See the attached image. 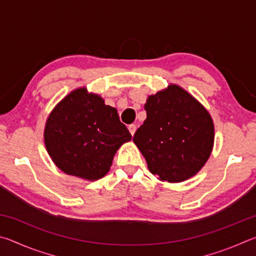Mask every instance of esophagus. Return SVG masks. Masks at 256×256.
<instances>
[{"label":"esophagus","instance_id":"esophagus-1","mask_svg":"<svg viewBox=\"0 0 256 256\" xmlns=\"http://www.w3.org/2000/svg\"><path fill=\"white\" fill-rule=\"evenodd\" d=\"M128 131H130V133H131V136H134V133H136V126L134 124H131V125H128Z\"/></svg>","mask_w":256,"mask_h":256}]
</instances>
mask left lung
I'll return each mask as SVG.
<instances>
[{
  "instance_id": "left-lung-1",
  "label": "left lung",
  "mask_w": 256,
  "mask_h": 256,
  "mask_svg": "<svg viewBox=\"0 0 256 256\" xmlns=\"http://www.w3.org/2000/svg\"><path fill=\"white\" fill-rule=\"evenodd\" d=\"M133 142L158 180L180 183L202 170L212 152L214 124L202 104L178 84L150 94Z\"/></svg>"
}]
</instances>
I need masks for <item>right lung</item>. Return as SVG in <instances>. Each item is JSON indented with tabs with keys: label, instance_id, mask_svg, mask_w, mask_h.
<instances>
[{
	"label": "right lung",
	"instance_id": "1",
	"mask_svg": "<svg viewBox=\"0 0 256 256\" xmlns=\"http://www.w3.org/2000/svg\"><path fill=\"white\" fill-rule=\"evenodd\" d=\"M131 138L118 110L86 86L72 90L53 108L44 128L53 162L66 174L86 180L105 176L116 151Z\"/></svg>",
	"mask_w": 256,
	"mask_h": 256
}]
</instances>
